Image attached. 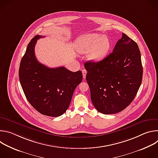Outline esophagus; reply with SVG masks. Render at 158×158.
I'll return each instance as SVG.
<instances>
[{
  "label": "esophagus",
  "instance_id": "obj_1",
  "mask_svg": "<svg viewBox=\"0 0 158 158\" xmlns=\"http://www.w3.org/2000/svg\"><path fill=\"white\" fill-rule=\"evenodd\" d=\"M82 75H83V78L85 79L86 77V74H87V71L85 69H83L82 71Z\"/></svg>",
  "mask_w": 158,
  "mask_h": 158
}]
</instances>
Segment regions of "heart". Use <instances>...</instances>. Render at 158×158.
<instances>
[{
  "label": "heart",
  "instance_id": "obj_1",
  "mask_svg": "<svg viewBox=\"0 0 158 158\" xmlns=\"http://www.w3.org/2000/svg\"><path fill=\"white\" fill-rule=\"evenodd\" d=\"M111 43L106 35L99 34H86L80 36L76 43L77 51L81 54H88V59L94 62L102 60L110 49Z\"/></svg>",
  "mask_w": 158,
  "mask_h": 158
}]
</instances>
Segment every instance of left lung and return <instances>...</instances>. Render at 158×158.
Masks as SVG:
<instances>
[{
    "instance_id": "left-lung-1",
    "label": "left lung",
    "mask_w": 158,
    "mask_h": 158,
    "mask_svg": "<svg viewBox=\"0 0 158 158\" xmlns=\"http://www.w3.org/2000/svg\"><path fill=\"white\" fill-rule=\"evenodd\" d=\"M84 67L92 102L104 114H116L126 108L142 82L139 47L124 33L112 53L100 62H86Z\"/></svg>"
}]
</instances>
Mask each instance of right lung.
<instances>
[{"label":"right lung","instance_id":"add662e5","mask_svg":"<svg viewBox=\"0 0 158 158\" xmlns=\"http://www.w3.org/2000/svg\"><path fill=\"white\" fill-rule=\"evenodd\" d=\"M36 35L29 43L20 61L19 77L25 96L40 114L58 117L68 108L74 91L82 80L81 71L73 73L64 67L49 68L36 59Z\"/></svg>","mask_w":158,"mask_h":158}]
</instances>
